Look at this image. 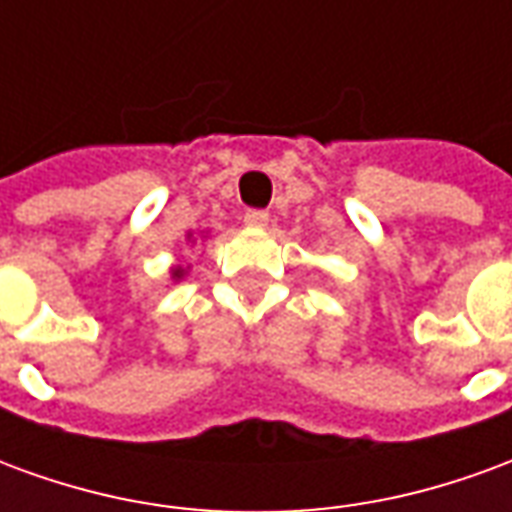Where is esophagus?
Returning <instances> with one entry per match:
<instances>
[{
  "label": "esophagus",
  "mask_w": 512,
  "mask_h": 512,
  "mask_svg": "<svg viewBox=\"0 0 512 512\" xmlns=\"http://www.w3.org/2000/svg\"><path fill=\"white\" fill-rule=\"evenodd\" d=\"M244 222L249 224V227H266L268 211H257V208H252V211L244 213Z\"/></svg>",
  "instance_id": "34e87169"
}]
</instances>
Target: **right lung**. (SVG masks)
Instances as JSON below:
<instances>
[{
    "instance_id": "obj_1",
    "label": "right lung",
    "mask_w": 512,
    "mask_h": 512,
    "mask_svg": "<svg viewBox=\"0 0 512 512\" xmlns=\"http://www.w3.org/2000/svg\"><path fill=\"white\" fill-rule=\"evenodd\" d=\"M183 277V268H172V279Z\"/></svg>"
}]
</instances>
